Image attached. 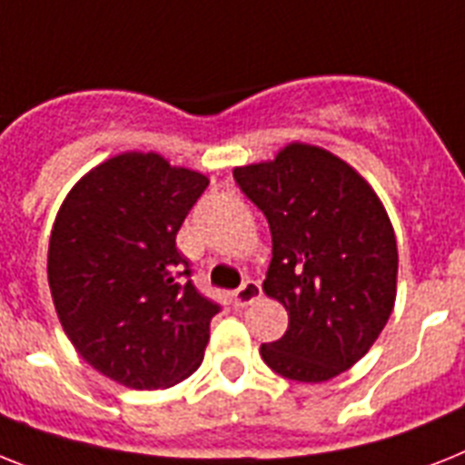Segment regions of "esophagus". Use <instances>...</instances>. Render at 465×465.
<instances>
[{"label":"esophagus","mask_w":465,"mask_h":465,"mask_svg":"<svg viewBox=\"0 0 465 465\" xmlns=\"http://www.w3.org/2000/svg\"><path fill=\"white\" fill-rule=\"evenodd\" d=\"M235 306H249L254 304L256 299H261V285L256 280H244L240 290H235Z\"/></svg>","instance_id":"34e87169"}]
</instances>
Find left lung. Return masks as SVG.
Returning a JSON list of instances; mask_svg holds the SVG:
<instances>
[{"mask_svg": "<svg viewBox=\"0 0 465 465\" xmlns=\"http://www.w3.org/2000/svg\"><path fill=\"white\" fill-rule=\"evenodd\" d=\"M232 175L266 216L273 259L263 292L290 316L285 335L261 344V359L297 382L344 373L373 347L397 299L385 206L347 161L304 142Z\"/></svg>", "mask_w": 465, "mask_h": 465, "instance_id": "1", "label": "left lung"}]
</instances>
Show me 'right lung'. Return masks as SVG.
Segmentation results:
<instances>
[{
	"instance_id": "obj_1",
	"label": "right lung",
	"mask_w": 465,
	"mask_h": 465,
	"mask_svg": "<svg viewBox=\"0 0 465 465\" xmlns=\"http://www.w3.org/2000/svg\"><path fill=\"white\" fill-rule=\"evenodd\" d=\"M206 185L154 152H125L83 175L56 213L54 309L75 351L121 385L173 387L204 359L221 306L192 285L175 235Z\"/></svg>"
}]
</instances>
